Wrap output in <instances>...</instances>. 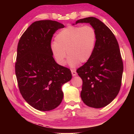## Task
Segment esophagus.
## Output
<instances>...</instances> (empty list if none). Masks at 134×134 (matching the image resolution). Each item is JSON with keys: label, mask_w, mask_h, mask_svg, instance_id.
<instances>
[{"label": "esophagus", "mask_w": 134, "mask_h": 134, "mask_svg": "<svg viewBox=\"0 0 134 134\" xmlns=\"http://www.w3.org/2000/svg\"><path fill=\"white\" fill-rule=\"evenodd\" d=\"M71 74H72V76H76V74H77L76 71H74V70H71Z\"/></svg>", "instance_id": "1"}]
</instances>
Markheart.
<instances>
[{
    "instance_id": "obj_1",
    "label": "heart",
    "mask_w": 134,
    "mask_h": 134,
    "mask_svg": "<svg viewBox=\"0 0 134 134\" xmlns=\"http://www.w3.org/2000/svg\"><path fill=\"white\" fill-rule=\"evenodd\" d=\"M96 40V32L92 26L70 25L56 35L51 51L59 65L65 64L67 55L70 66L75 67L79 63H86L92 57Z\"/></svg>"
}]
</instances>
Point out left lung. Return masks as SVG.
I'll list each match as a JSON object with an SVG mask.
<instances>
[{
  "instance_id": "8db88e82",
  "label": "left lung",
  "mask_w": 134,
  "mask_h": 134,
  "mask_svg": "<svg viewBox=\"0 0 134 134\" xmlns=\"http://www.w3.org/2000/svg\"><path fill=\"white\" fill-rule=\"evenodd\" d=\"M78 23L90 24L97 34L92 57L76 71L83 80L81 98L89 107H105L121 89L124 65L118 42L110 29L96 18L79 19Z\"/></svg>"
}]
</instances>
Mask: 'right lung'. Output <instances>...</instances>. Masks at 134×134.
<instances>
[{
	"label": "right lung",
	"instance_id": "1",
	"mask_svg": "<svg viewBox=\"0 0 134 134\" xmlns=\"http://www.w3.org/2000/svg\"><path fill=\"white\" fill-rule=\"evenodd\" d=\"M62 24L51 20L34 22L25 31L17 48L15 74L23 98L32 107L49 111L62 103V87L72 78L68 68L53 58L51 41Z\"/></svg>",
	"mask_w": 134,
	"mask_h": 134
}]
</instances>
